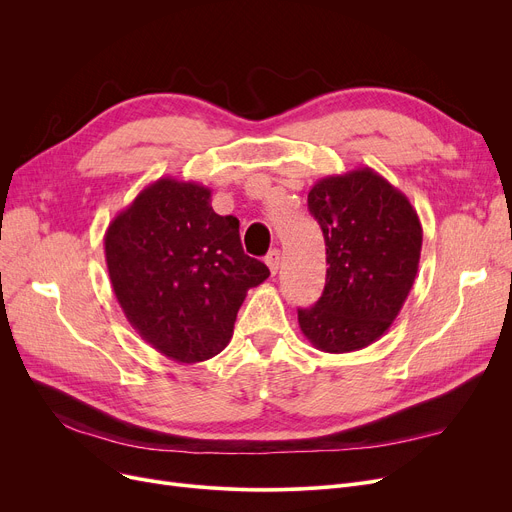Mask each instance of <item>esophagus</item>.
<instances>
[{"label": "esophagus", "mask_w": 512, "mask_h": 512, "mask_svg": "<svg viewBox=\"0 0 512 512\" xmlns=\"http://www.w3.org/2000/svg\"><path fill=\"white\" fill-rule=\"evenodd\" d=\"M265 265L270 267L272 274H278V270H280V251L278 249H272L265 255Z\"/></svg>", "instance_id": "obj_1"}]
</instances>
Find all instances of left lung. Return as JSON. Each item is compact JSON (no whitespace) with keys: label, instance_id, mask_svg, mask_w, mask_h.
Returning <instances> with one entry per match:
<instances>
[{"label":"left lung","instance_id":"8db88e82","mask_svg":"<svg viewBox=\"0 0 512 512\" xmlns=\"http://www.w3.org/2000/svg\"><path fill=\"white\" fill-rule=\"evenodd\" d=\"M309 211L326 240V286L299 309V326L324 353H351L386 334L413 288L423 230L417 211L371 168L313 184Z\"/></svg>","mask_w":512,"mask_h":512}]
</instances>
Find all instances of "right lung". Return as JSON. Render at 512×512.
Instances as JSON below:
<instances>
[{"mask_svg": "<svg viewBox=\"0 0 512 512\" xmlns=\"http://www.w3.org/2000/svg\"><path fill=\"white\" fill-rule=\"evenodd\" d=\"M116 299L139 336L178 363L222 353L247 290L270 276L245 255L238 220L218 215L197 182L159 178L103 238Z\"/></svg>", "mask_w": 512, "mask_h": 512, "instance_id": "obj_1", "label": "right lung"}]
</instances>
